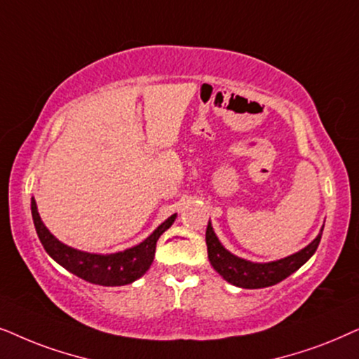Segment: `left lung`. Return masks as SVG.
Returning a JSON list of instances; mask_svg holds the SVG:
<instances>
[{
  "instance_id": "left-lung-1",
  "label": "left lung",
  "mask_w": 359,
  "mask_h": 359,
  "mask_svg": "<svg viewBox=\"0 0 359 359\" xmlns=\"http://www.w3.org/2000/svg\"><path fill=\"white\" fill-rule=\"evenodd\" d=\"M322 231L323 228L320 229L317 238L310 245L305 246L304 250L295 252V255L284 257V259L271 262H251L243 259V257L231 255L219 243L210 222L207 226V233H205V241H207L210 264L213 266V269L226 283L243 289H262L280 283L285 277H289L295 271L300 269L313 256V252L317 251L320 240H322Z\"/></svg>"
}]
</instances>
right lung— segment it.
Listing matches in <instances>:
<instances>
[{
    "label": "right lung",
    "instance_id": "1",
    "mask_svg": "<svg viewBox=\"0 0 359 359\" xmlns=\"http://www.w3.org/2000/svg\"><path fill=\"white\" fill-rule=\"evenodd\" d=\"M31 212L37 236H39L47 255L80 279L92 284L107 285V287L131 284L141 276H144L154 261L157 240L165 229L172 226L177 218V213L170 215L164 223H161L152 231V235L130 250L113 252V255H95V252L75 250V248L67 246L57 240L42 223L34 197L31 198Z\"/></svg>",
    "mask_w": 359,
    "mask_h": 359
}]
</instances>
